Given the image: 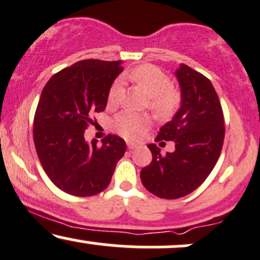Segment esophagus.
I'll use <instances>...</instances> for the list:
<instances>
[{
  "label": "esophagus",
  "instance_id": "esophagus-1",
  "mask_svg": "<svg viewBox=\"0 0 260 260\" xmlns=\"http://www.w3.org/2000/svg\"><path fill=\"white\" fill-rule=\"evenodd\" d=\"M127 147H128V149H134L137 147V144H136V143H132V142H127Z\"/></svg>",
  "mask_w": 260,
  "mask_h": 260
}]
</instances>
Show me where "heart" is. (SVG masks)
<instances>
[{"instance_id":"heart-1","label":"heart","mask_w":260,"mask_h":260,"mask_svg":"<svg viewBox=\"0 0 260 260\" xmlns=\"http://www.w3.org/2000/svg\"><path fill=\"white\" fill-rule=\"evenodd\" d=\"M128 78L137 83L149 95V107L160 118H170L181 106V92L171 85V79L164 71L151 64H142L128 72ZM122 95V80L117 79L110 86L107 103L116 105ZM151 120L147 115L123 111L112 122L117 133L127 139H138Z\"/></svg>"}]
</instances>
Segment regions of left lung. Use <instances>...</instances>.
<instances>
[{"mask_svg":"<svg viewBox=\"0 0 260 260\" xmlns=\"http://www.w3.org/2000/svg\"><path fill=\"white\" fill-rule=\"evenodd\" d=\"M182 103L171 121L155 138L172 140L174 153L161 155L149 144L153 160L140 171V180L159 198L177 199L196 190L213 171L225 138V120L219 96L207 77L181 64L176 71Z\"/></svg>","mask_w":260,"mask_h":260,"instance_id":"left-lung-1","label":"left lung"}]
</instances>
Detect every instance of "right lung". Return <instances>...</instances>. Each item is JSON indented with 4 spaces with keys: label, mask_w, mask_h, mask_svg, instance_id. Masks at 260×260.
Instances as JSON below:
<instances>
[{
    "label": "right lung",
    "mask_w": 260,
    "mask_h": 260,
    "mask_svg": "<svg viewBox=\"0 0 260 260\" xmlns=\"http://www.w3.org/2000/svg\"><path fill=\"white\" fill-rule=\"evenodd\" d=\"M123 71L121 61L83 59L50 78L34 116V144L44 171L68 194L90 197L111 182L126 142L107 134L101 147L88 144L84 132L91 116L106 109L113 80Z\"/></svg>",
    "instance_id": "right-lung-1"
}]
</instances>
